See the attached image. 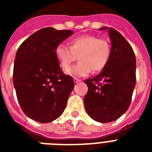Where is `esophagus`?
<instances>
[{
    "instance_id": "esophagus-1",
    "label": "esophagus",
    "mask_w": 152,
    "mask_h": 152,
    "mask_svg": "<svg viewBox=\"0 0 152 152\" xmlns=\"http://www.w3.org/2000/svg\"><path fill=\"white\" fill-rule=\"evenodd\" d=\"M73 81H74V83H79V82H80V80H79V79H77V78H74L73 79Z\"/></svg>"
}]
</instances>
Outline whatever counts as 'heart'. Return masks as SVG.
<instances>
[{"mask_svg": "<svg viewBox=\"0 0 152 152\" xmlns=\"http://www.w3.org/2000/svg\"><path fill=\"white\" fill-rule=\"evenodd\" d=\"M110 45L105 39L94 35H81L72 39L69 47L64 44L57 45L55 56L60 66L65 72L78 56L79 63L68 70L67 73L81 77L88 76L91 69L94 72H97L105 69L110 60Z\"/></svg>", "mask_w": 152, "mask_h": 152, "instance_id": "1", "label": "heart"}]
</instances>
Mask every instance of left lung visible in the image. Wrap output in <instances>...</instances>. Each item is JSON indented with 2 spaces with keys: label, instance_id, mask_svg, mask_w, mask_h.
<instances>
[{
  "label": "left lung",
  "instance_id": "obj_1",
  "mask_svg": "<svg viewBox=\"0 0 152 152\" xmlns=\"http://www.w3.org/2000/svg\"><path fill=\"white\" fill-rule=\"evenodd\" d=\"M109 32L111 41L108 64L99 75L87 79L88 91L83 102L87 113L100 123L113 121L126 112L136 85V56L132 46L112 27H102Z\"/></svg>",
  "mask_w": 152,
  "mask_h": 152
}]
</instances>
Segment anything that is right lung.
Here are the masks:
<instances>
[{
  "instance_id": "obj_1",
  "label": "right lung",
  "mask_w": 152,
  "mask_h": 152,
  "mask_svg": "<svg viewBox=\"0 0 152 152\" xmlns=\"http://www.w3.org/2000/svg\"><path fill=\"white\" fill-rule=\"evenodd\" d=\"M73 34L45 27L27 38L15 54L13 84L23 113L40 123L56 120L64 112L74 88L72 76L60 68L57 45Z\"/></svg>"
}]
</instances>
